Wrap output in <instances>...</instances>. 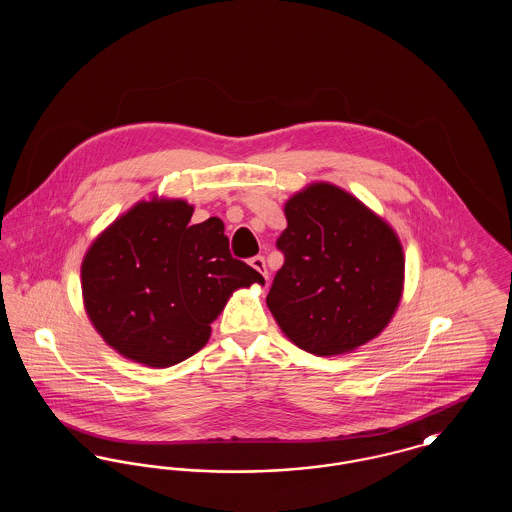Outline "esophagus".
Listing matches in <instances>:
<instances>
[{"label":"esophagus","instance_id":"esophagus-1","mask_svg":"<svg viewBox=\"0 0 512 512\" xmlns=\"http://www.w3.org/2000/svg\"><path fill=\"white\" fill-rule=\"evenodd\" d=\"M249 265L255 268L259 274H263V276H265V280H268V270L267 265H265V257H261V255L251 257V259H249Z\"/></svg>","mask_w":512,"mask_h":512}]
</instances>
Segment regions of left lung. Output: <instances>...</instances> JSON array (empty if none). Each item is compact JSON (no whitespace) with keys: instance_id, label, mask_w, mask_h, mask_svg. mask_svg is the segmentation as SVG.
<instances>
[{"instance_id":"8db88e82","label":"left lung","mask_w":512,"mask_h":512,"mask_svg":"<svg viewBox=\"0 0 512 512\" xmlns=\"http://www.w3.org/2000/svg\"><path fill=\"white\" fill-rule=\"evenodd\" d=\"M276 240L284 265L267 305L303 351L332 357L376 338L401 301L405 257L386 220L355 195L315 182L288 199Z\"/></svg>"}]
</instances>
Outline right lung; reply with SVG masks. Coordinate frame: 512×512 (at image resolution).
I'll return each instance as SVG.
<instances>
[{
    "instance_id": "add662e5",
    "label": "right lung",
    "mask_w": 512,
    "mask_h": 512,
    "mask_svg": "<svg viewBox=\"0 0 512 512\" xmlns=\"http://www.w3.org/2000/svg\"><path fill=\"white\" fill-rule=\"evenodd\" d=\"M182 199L140 201L103 230L82 261L86 313L126 359L167 368L197 353L228 297L265 284L230 255L217 217L192 224Z\"/></svg>"
}]
</instances>
